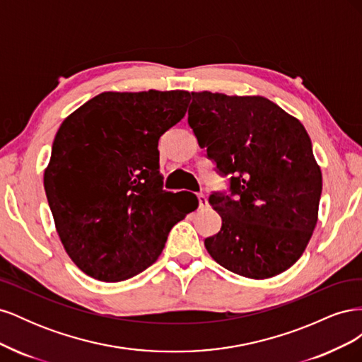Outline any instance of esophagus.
Segmentation results:
<instances>
[{
	"label": "esophagus",
	"instance_id": "34e87169",
	"mask_svg": "<svg viewBox=\"0 0 362 362\" xmlns=\"http://www.w3.org/2000/svg\"><path fill=\"white\" fill-rule=\"evenodd\" d=\"M198 199H199V206L201 208H206L208 206V201H206V196L204 193L198 194Z\"/></svg>",
	"mask_w": 362,
	"mask_h": 362
}]
</instances>
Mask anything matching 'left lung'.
Listing matches in <instances>:
<instances>
[{"instance_id": "left-lung-1", "label": "left lung", "mask_w": 362, "mask_h": 362, "mask_svg": "<svg viewBox=\"0 0 362 362\" xmlns=\"http://www.w3.org/2000/svg\"><path fill=\"white\" fill-rule=\"evenodd\" d=\"M189 125L226 192L208 198L222 217L205 238L218 264L252 279L276 276L300 258L317 223L322 172L298 119L262 96L192 92Z\"/></svg>"}]
</instances>
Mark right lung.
<instances>
[{"instance_id":"obj_1","label":"right lung","mask_w":362,"mask_h":362,"mask_svg":"<svg viewBox=\"0 0 362 362\" xmlns=\"http://www.w3.org/2000/svg\"><path fill=\"white\" fill-rule=\"evenodd\" d=\"M189 103L185 90L104 92L60 125L43 185L64 250L86 275H139L198 208L163 190L158 170V140Z\"/></svg>"}]
</instances>
